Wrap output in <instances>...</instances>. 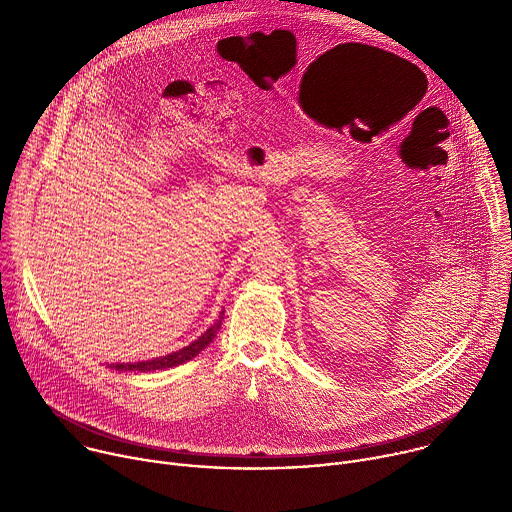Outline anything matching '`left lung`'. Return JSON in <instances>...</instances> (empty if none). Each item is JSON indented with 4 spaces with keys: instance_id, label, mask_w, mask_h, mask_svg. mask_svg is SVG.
<instances>
[{
    "instance_id": "1",
    "label": "left lung",
    "mask_w": 512,
    "mask_h": 512,
    "mask_svg": "<svg viewBox=\"0 0 512 512\" xmlns=\"http://www.w3.org/2000/svg\"><path fill=\"white\" fill-rule=\"evenodd\" d=\"M405 64H407V62H405Z\"/></svg>"
}]
</instances>
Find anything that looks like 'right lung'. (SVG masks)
I'll return each instance as SVG.
<instances>
[{"instance_id":"obj_1","label":"right lung","mask_w":512,"mask_h":512,"mask_svg":"<svg viewBox=\"0 0 512 512\" xmlns=\"http://www.w3.org/2000/svg\"><path fill=\"white\" fill-rule=\"evenodd\" d=\"M223 316L225 312H218V318L206 326L204 332H200L196 338H192L188 344H182L180 348H174L170 352H164L160 356H152V358H141V360H127V362H111L109 367L117 369V371H162V369H170V367H178L182 362H188L190 358H194L200 350H204L212 338L216 336V332L221 330L223 324Z\"/></svg>"}]
</instances>
